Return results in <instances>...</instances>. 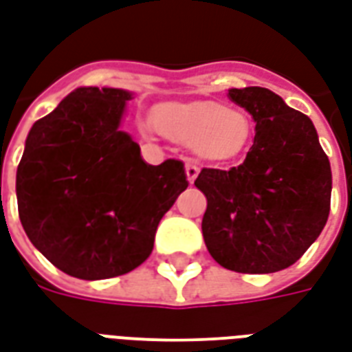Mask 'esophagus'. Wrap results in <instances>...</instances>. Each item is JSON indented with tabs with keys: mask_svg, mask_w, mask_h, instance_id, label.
Returning <instances> with one entry per match:
<instances>
[{
	"mask_svg": "<svg viewBox=\"0 0 352 352\" xmlns=\"http://www.w3.org/2000/svg\"><path fill=\"white\" fill-rule=\"evenodd\" d=\"M184 169H186V177H188L190 183H194V181H196L197 173H199V166H197V162H194V160H186V164H184Z\"/></svg>",
	"mask_w": 352,
	"mask_h": 352,
	"instance_id": "esophagus-1",
	"label": "esophagus"
}]
</instances>
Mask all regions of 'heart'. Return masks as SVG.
<instances>
[{"instance_id": "b5f03b06", "label": "heart", "mask_w": 352, "mask_h": 352, "mask_svg": "<svg viewBox=\"0 0 352 352\" xmlns=\"http://www.w3.org/2000/svg\"><path fill=\"white\" fill-rule=\"evenodd\" d=\"M151 123L162 136L188 143L207 160H233L254 138V123L246 111L218 102L162 104L153 111Z\"/></svg>"}]
</instances>
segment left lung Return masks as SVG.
I'll return each instance as SVG.
<instances>
[{
    "mask_svg": "<svg viewBox=\"0 0 352 352\" xmlns=\"http://www.w3.org/2000/svg\"><path fill=\"white\" fill-rule=\"evenodd\" d=\"M256 121L244 162L203 168V239L223 269L269 274L304 256L329 220L332 171L308 116L265 87L229 89Z\"/></svg>",
    "mask_w": 352,
    "mask_h": 352,
    "instance_id": "1",
    "label": "left lung"
}]
</instances>
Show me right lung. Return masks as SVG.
<instances>
[{
	"label": "right lung",
	"mask_w": 352,
	"mask_h": 352,
	"mask_svg": "<svg viewBox=\"0 0 352 352\" xmlns=\"http://www.w3.org/2000/svg\"><path fill=\"white\" fill-rule=\"evenodd\" d=\"M132 93L78 87L33 124L16 171L18 214L48 261L80 280L123 276L188 181L181 160L151 166L119 130Z\"/></svg>",
	"instance_id": "right-lung-1"
}]
</instances>
